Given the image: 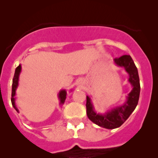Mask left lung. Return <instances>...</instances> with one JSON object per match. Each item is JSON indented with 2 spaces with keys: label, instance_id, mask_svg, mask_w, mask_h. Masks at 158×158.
Wrapping results in <instances>:
<instances>
[{
  "label": "left lung",
  "instance_id": "left-lung-1",
  "mask_svg": "<svg viewBox=\"0 0 158 158\" xmlns=\"http://www.w3.org/2000/svg\"><path fill=\"white\" fill-rule=\"evenodd\" d=\"M115 62L118 66H123L129 73V81L133 86L132 91L128 94L127 100L123 105L111 110L105 115H99L93 111V104L89 96L86 97V112L89 118L95 124L107 128L115 129L119 127L129 118L139 103L140 95V82L139 73L133 59L130 55H123L115 58Z\"/></svg>",
  "mask_w": 158,
  "mask_h": 158
}]
</instances>
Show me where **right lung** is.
I'll return each instance as SVG.
<instances>
[{
	"instance_id": "1",
	"label": "right lung",
	"mask_w": 158,
	"mask_h": 158,
	"mask_svg": "<svg viewBox=\"0 0 158 158\" xmlns=\"http://www.w3.org/2000/svg\"><path fill=\"white\" fill-rule=\"evenodd\" d=\"M21 70V66L20 65L19 66L16 67V71H15V74L13 77V80H12V98H11V101H12V104L13 107L16 111H18L17 108H16V105H15V95H16V89L18 85V80H19V73ZM65 98H66V92L65 90H62L59 93V99L61 101V104H64Z\"/></svg>"
}]
</instances>
